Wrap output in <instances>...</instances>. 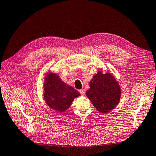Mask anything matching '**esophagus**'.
<instances>
[{"mask_svg": "<svg viewBox=\"0 0 156 156\" xmlns=\"http://www.w3.org/2000/svg\"><path fill=\"white\" fill-rule=\"evenodd\" d=\"M79 92H80V94L82 95H85V91H84V90H83V89H80V90H79Z\"/></svg>", "mask_w": 156, "mask_h": 156, "instance_id": "1", "label": "esophagus"}]
</instances>
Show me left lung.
Returning a JSON list of instances; mask_svg holds the SVG:
<instances>
[{"label": "left lung", "instance_id": "1", "mask_svg": "<svg viewBox=\"0 0 156 156\" xmlns=\"http://www.w3.org/2000/svg\"><path fill=\"white\" fill-rule=\"evenodd\" d=\"M86 95L96 109L105 114L114 109L119 102L121 89L115 78L109 73L99 72L89 83Z\"/></svg>", "mask_w": 156, "mask_h": 156}]
</instances>
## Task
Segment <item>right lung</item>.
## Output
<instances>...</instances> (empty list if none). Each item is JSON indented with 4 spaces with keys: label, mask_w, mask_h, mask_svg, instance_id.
I'll return each mask as SVG.
<instances>
[{
    "label": "right lung",
    "mask_w": 156,
    "mask_h": 156,
    "mask_svg": "<svg viewBox=\"0 0 156 156\" xmlns=\"http://www.w3.org/2000/svg\"><path fill=\"white\" fill-rule=\"evenodd\" d=\"M44 87V96L46 103L51 109L58 112H62L67 110L74 98L80 95L53 73L47 74Z\"/></svg>",
    "instance_id": "add662e5"
}]
</instances>
